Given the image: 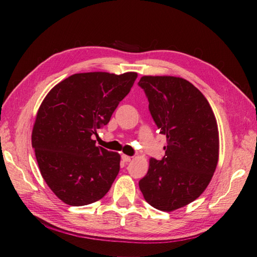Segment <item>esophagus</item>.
Masks as SVG:
<instances>
[{
  "label": "esophagus",
  "instance_id": "1",
  "mask_svg": "<svg viewBox=\"0 0 257 257\" xmlns=\"http://www.w3.org/2000/svg\"><path fill=\"white\" fill-rule=\"evenodd\" d=\"M121 159L123 160V162H130V161H132V156H128V155H124V154H122L121 155Z\"/></svg>",
  "mask_w": 257,
  "mask_h": 257
}]
</instances>
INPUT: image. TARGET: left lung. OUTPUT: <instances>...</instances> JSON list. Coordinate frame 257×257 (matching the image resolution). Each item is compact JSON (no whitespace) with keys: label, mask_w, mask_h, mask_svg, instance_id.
Segmentation results:
<instances>
[{"label":"left lung","mask_w":257,"mask_h":257,"mask_svg":"<svg viewBox=\"0 0 257 257\" xmlns=\"http://www.w3.org/2000/svg\"><path fill=\"white\" fill-rule=\"evenodd\" d=\"M138 86L168 143L162 160H150L139 188L150 205L177 210L199 197L215 171L219 132L214 113L205 96L182 78L144 76Z\"/></svg>","instance_id":"8db88e82"}]
</instances>
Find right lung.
I'll list each match as a JSON object with an SVG mask.
<instances>
[{
	"mask_svg": "<svg viewBox=\"0 0 257 257\" xmlns=\"http://www.w3.org/2000/svg\"><path fill=\"white\" fill-rule=\"evenodd\" d=\"M136 78V72L75 73L43 101L32 145L43 178L66 204L98 201L118 176L120 155L95 145L92 136L108 123Z\"/></svg>",
	"mask_w": 257,
	"mask_h": 257,
	"instance_id": "add662e5",
	"label": "right lung"
}]
</instances>
